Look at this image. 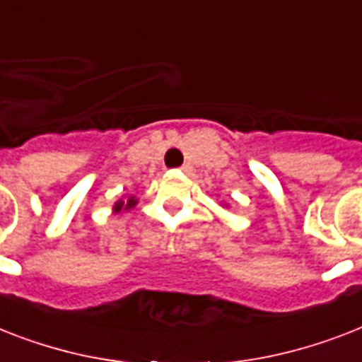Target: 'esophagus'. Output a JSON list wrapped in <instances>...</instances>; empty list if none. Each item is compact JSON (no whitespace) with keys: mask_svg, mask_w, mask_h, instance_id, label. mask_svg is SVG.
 I'll use <instances>...</instances> for the list:
<instances>
[{"mask_svg":"<svg viewBox=\"0 0 362 362\" xmlns=\"http://www.w3.org/2000/svg\"><path fill=\"white\" fill-rule=\"evenodd\" d=\"M180 171L182 173H191V165H189V163H184V165L180 167Z\"/></svg>","mask_w":362,"mask_h":362,"instance_id":"obj_1","label":"esophagus"}]
</instances>
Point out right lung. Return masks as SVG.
<instances>
[{
    "instance_id": "add662e5",
    "label": "right lung",
    "mask_w": 362,
    "mask_h": 362,
    "mask_svg": "<svg viewBox=\"0 0 362 362\" xmlns=\"http://www.w3.org/2000/svg\"><path fill=\"white\" fill-rule=\"evenodd\" d=\"M135 204H137V199H135L134 195L128 197V201H122V199H120V201L115 202L113 211H115V214H119L120 210H130V208H134Z\"/></svg>"
}]
</instances>
